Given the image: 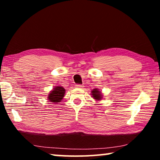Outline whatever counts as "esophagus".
Wrapping results in <instances>:
<instances>
[{"label": "esophagus", "instance_id": "obj_1", "mask_svg": "<svg viewBox=\"0 0 160 160\" xmlns=\"http://www.w3.org/2000/svg\"><path fill=\"white\" fill-rule=\"evenodd\" d=\"M83 85H80V84H77V85H75V88H82Z\"/></svg>", "mask_w": 160, "mask_h": 160}]
</instances>
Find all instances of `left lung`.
<instances>
[{"instance_id": "8db88e82", "label": "left lung", "mask_w": 160, "mask_h": 160, "mask_svg": "<svg viewBox=\"0 0 160 160\" xmlns=\"http://www.w3.org/2000/svg\"><path fill=\"white\" fill-rule=\"evenodd\" d=\"M92 93V96L93 98L94 99H96L97 101H99L102 99V92L100 91L99 89L95 88L94 90H92L91 92Z\"/></svg>"}]
</instances>
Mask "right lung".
Returning a JSON list of instances; mask_svg holds the SVG:
<instances>
[{
    "instance_id": "obj_1",
    "label": "right lung",
    "mask_w": 160,
    "mask_h": 160,
    "mask_svg": "<svg viewBox=\"0 0 160 160\" xmlns=\"http://www.w3.org/2000/svg\"><path fill=\"white\" fill-rule=\"evenodd\" d=\"M48 95V99L51 102H53L56 104L57 102H60L63 99L66 92V90L62 86H57L53 88Z\"/></svg>"
}]
</instances>
